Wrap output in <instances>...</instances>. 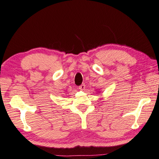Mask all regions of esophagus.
<instances>
[{
	"mask_svg": "<svg viewBox=\"0 0 159 159\" xmlns=\"http://www.w3.org/2000/svg\"><path fill=\"white\" fill-rule=\"evenodd\" d=\"M79 89H80V90H84L85 88V85L84 84V83H83V84L80 85L79 86Z\"/></svg>",
	"mask_w": 159,
	"mask_h": 159,
	"instance_id": "34e87169",
	"label": "esophagus"
}]
</instances>
